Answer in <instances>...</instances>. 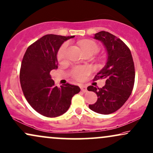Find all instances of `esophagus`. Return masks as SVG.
I'll list each match as a JSON object with an SVG mask.
<instances>
[{
    "label": "esophagus",
    "instance_id": "1",
    "mask_svg": "<svg viewBox=\"0 0 153 153\" xmlns=\"http://www.w3.org/2000/svg\"><path fill=\"white\" fill-rule=\"evenodd\" d=\"M81 90L82 92L84 93H86L87 91V87L86 86H84V85H82V86H81Z\"/></svg>",
    "mask_w": 153,
    "mask_h": 153
}]
</instances>
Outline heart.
Here are the masks:
<instances>
[{
	"label": "heart",
	"instance_id": "heart-1",
	"mask_svg": "<svg viewBox=\"0 0 153 153\" xmlns=\"http://www.w3.org/2000/svg\"><path fill=\"white\" fill-rule=\"evenodd\" d=\"M79 45H80L81 50L83 52H91L94 54L98 52V46L96 43L92 41L88 40H83L79 42ZM67 44L64 43L62 46L60 47L59 50L57 53V58L59 60H63L65 58V55H66ZM88 72V69L87 67H76L73 69L72 75L75 79L77 80H82L84 78L85 75Z\"/></svg>",
	"mask_w": 153,
	"mask_h": 153
}]
</instances>
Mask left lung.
Returning a JSON list of instances; mask_svg holds the SVG:
<instances>
[{
	"label": "left lung",
	"mask_w": 153,
	"mask_h": 153,
	"mask_svg": "<svg viewBox=\"0 0 153 153\" xmlns=\"http://www.w3.org/2000/svg\"><path fill=\"white\" fill-rule=\"evenodd\" d=\"M94 39L102 43L108 54L105 67L95 77L104 79L105 85L98 88L88 86L98 96L96 102L89 105L95 112L109 114L119 110L131 94L135 80V69L129 48L117 37L108 31L95 33Z\"/></svg>",
	"instance_id": "8db88e82"
}]
</instances>
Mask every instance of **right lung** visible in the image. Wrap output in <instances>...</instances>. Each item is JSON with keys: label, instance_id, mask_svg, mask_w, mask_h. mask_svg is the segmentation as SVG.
Instances as JSON below:
<instances>
[{"label": "right lung", "instance_id": "right-lung-1", "mask_svg": "<svg viewBox=\"0 0 153 153\" xmlns=\"http://www.w3.org/2000/svg\"><path fill=\"white\" fill-rule=\"evenodd\" d=\"M74 36L47 34L26 51L19 79L23 94L33 109L47 117H56L68 110L71 100L81 91L77 86L55 85L50 72L57 69V54L65 41Z\"/></svg>", "mask_w": 153, "mask_h": 153}]
</instances>
